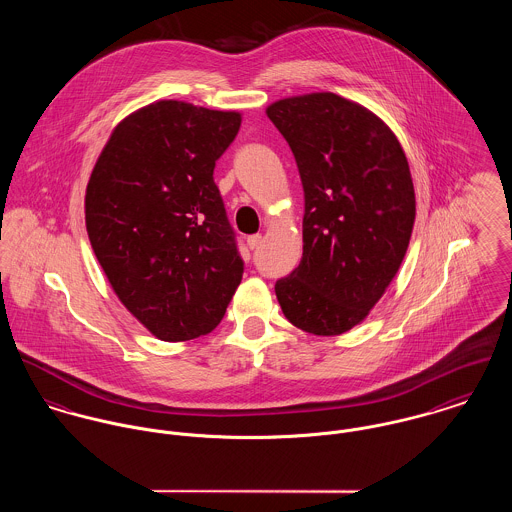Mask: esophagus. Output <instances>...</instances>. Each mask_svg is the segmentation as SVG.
<instances>
[{
    "label": "esophagus",
    "mask_w": 512,
    "mask_h": 512,
    "mask_svg": "<svg viewBox=\"0 0 512 512\" xmlns=\"http://www.w3.org/2000/svg\"><path fill=\"white\" fill-rule=\"evenodd\" d=\"M260 242H262V234H252V236H248V240H246V244L250 246V250L258 248Z\"/></svg>",
    "instance_id": "obj_1"
}]
</instances>
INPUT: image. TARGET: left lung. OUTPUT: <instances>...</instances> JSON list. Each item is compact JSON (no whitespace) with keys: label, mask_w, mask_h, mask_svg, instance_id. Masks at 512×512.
<instances>
[{"label":"left lung","mask_w":512,"mask_h":512,"mask_svg":"<svg viewBox=\"0 0 512 512\" xmlns=\"http://www.w3.org/2000/svg\"><path fill=\"white\" fill-rule=\"evenodd\" d=\"M305 191L303 258L278 279L285 319L317 336L360 325L397 276L417 201L407 156L368 107L332 92L266 107Z\"/></svg>","instance_id":"left-lung-1"}]
</instances>
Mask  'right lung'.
<instances>
[{"mask_svg": "<svg viewBox=\"0 0 512 512\" xmlns=\"http://www.w3.org/2000/svg\"><path fill=\"white\" fill-rule=\"evenodd\" d=\"M242 123L178 99L148 103L111 131L86 187L95 258L125 309L164 342L209 334L242 260L215 186V162Z\"/></svg>", "mask_w": 512, "mask_h": 512, "instance_id": "right-lung-1", "label": "right lung"}]
</instances>
